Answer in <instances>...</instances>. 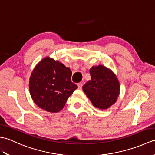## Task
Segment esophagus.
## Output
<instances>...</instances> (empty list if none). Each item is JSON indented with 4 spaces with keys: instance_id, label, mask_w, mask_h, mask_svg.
Returning a JSON list of instances; mask_svg holds the SVG:
<instances>
[{
    "instance_id": "1",
    "label": "esophagus",
    "mask_w": 155,
    "mask_h": 155,
    "mask_svg": "<svg viewBox=\"0 0 155 155\" xmlns=\"http://www.w3.org/2000/svg\"><path fill=\"white\" fill-rule=\"evenodd\" d=\"M77 85H78V88H79V89H81L82 87H83V83H79Z\"/></svg>"
}]
</instances>
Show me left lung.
Wrapping results in <instances>:
<instances>
[{"mask_svg":"<svg viewBox=\"0 0 155 155\" xmlns=\"http://www.w3.org/2000/svg\"><path fill=\"white\" fill-rule=\"evenodd\" d=\"M91 79L83 87L84 93L92 104L101 110L107 109L117 101L120 93V84L116 75L103 65L90 69Z\"/></svg>","mask_w":155,"mask_h":155,"instance_id":"obj_1","label":"left lung"}]
</instances>
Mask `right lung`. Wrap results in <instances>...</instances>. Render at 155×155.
Listing matches in <instances>:
<instances>
[{"mask_svg":"<svg viewBox=\"0 0 155 155\" xmlns=\"http://www.w3.org/2000/svg\"><path fill=\"white\" fill-rule=\"evenodd\" d=\"M72 71L61 62L45 57L31 73L29 91L37 106L50 113L64 108L68 97L78 88L71 81Z\"/></svg>","mask_w":155,"mask_h":155,"instance_id":"right-lung-1","label":"right lung"}]
</instances>
